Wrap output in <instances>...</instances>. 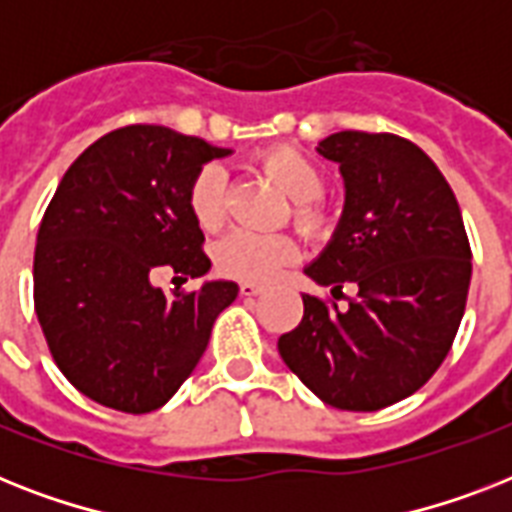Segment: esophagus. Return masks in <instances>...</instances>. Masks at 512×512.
I'll return each instance as SVG.
<instances>
[{"label":"esophagus","instance_id":"1","mask_svg":"<svg viewBox=\"0 0 512 512\" xmlns=\"http://www.w3.org/2000/svg\"><path fill=\"white\" fill-rule=\"evenodd\" d=\"M239 292H241V297H257L260 292H263V287H260V284H255V281H241Z\"/></svg>","mask_w":512,"mask_h":512}]
</instances>
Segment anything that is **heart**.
Masks as SVG:
<instances>
[{
	"instance_id": "heart-1",
	"label": "heart",
	"mask_w": 512,
	"mask_h": 512,
	"mask_svg": "<svg viewBox=\"0 0 512 512\" xmlns=\"http://www.w3.org/2000/svg\"><path fill=\"white\" fill-rule=\"evenodd\" d=\"M260 167L295 201L297 223L313 231L319 225V217L311 204L324 193V172L319 164L300 148L276 146L260 156ZM225 191H228V175L220 164H207L193 177L188 207L204 231H215L223 223ZM295 257L297 244L284 233L233 231L215 247L217 268L225 276L244 281H271L281 268L295 263Z\"/></svg>"
}]
</instances>
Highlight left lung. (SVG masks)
I'll list each match as a JSON object with an SVG mask.
<instances>
[{"instance_id":"left-lung-1","label":"left lung","mask_w":512,"mask_h":512,"mask_svg":"<svg viewBox=\"0 0 512 512\" xmlns=\"http://www.w3.org/2000/svg\"><path fill=\"white\" fill-rule=\"evenodd\" d=\"M316 151L340 164L345 201L305 276L358 295L345 308L303 295L279 353L324 404L377 412L420 390L452 348L473 271L468 233L446 177L412 140L345 130Z\"/></svg>"}]
</instances>
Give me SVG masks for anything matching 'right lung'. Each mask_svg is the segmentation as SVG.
<instances>
[{
	"mask_svg": "<svg viewBox=\"0 0 512 512\" xmlns=\"http://www.w3.org/2000/svg\"><path fill=\"white\" fill-rule=\"evenodd\" d=\"M233 154L162 124L95 140L60 180L34 252V303L60 372L119 412L164 406L196 369L212 324L239 295L228 279L164 295L162 271L201 279L212 263L188 191Z\"/></svg>",
	"mask_w": 512,
	"mask_h": 512,
	"instance_id": "right-lung-1",
	"label": "right lung"
}]
</instances>
